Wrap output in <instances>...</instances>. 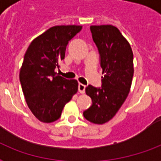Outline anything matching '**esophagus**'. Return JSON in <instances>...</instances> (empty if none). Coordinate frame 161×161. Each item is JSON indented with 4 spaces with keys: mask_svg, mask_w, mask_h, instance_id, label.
<instances>
[{
    "mask_svg": "<svg viewBox=\"0 0 161 161\" xmlns=\"http://www.w3.org/2000/svg\"><path fill=\"white\" fill-rule=\"evenodd\" d=\"M86 86L83 83H78V92L80 93H84L85 92Z\"/></svg>",
    "mask_w": 161,
    "mask_h": 161,
    "instance_id": "obj_1",
    "label": "esophagus"
}]
</instances>
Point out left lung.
Wrapping results in <instances>:
<instances>
[{"instance_id":"left-lung-1","label":"left lung","mask_w":161,"mask_h":161,"mask_svg":"<svg viewBox=\"0 0 161 161\" xmlns=\"http://www.w3.org/2000/svg\"><path fill=\"white\" fill-rule=\"evenodd\" d=\"M90 31L104 75L101 87L88 85L86 88L92 104L83 111V116L89 122L102 125L116 114L130 93L134 76V57L130 43L117 27L111 25L91 26Z\"/></svg>"}]
</instances>
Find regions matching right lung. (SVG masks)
<instances>
[{
    "label": "right lung",
    "instance_id": "obj_1",
    "mask_svg": "<svg viewBox=\"0 0 161 161\" xmlns=\"http://www.w3.org/2000/svg\"><path fill=\"white\" fill-rule=\"evenodd\" d=\"M81 26H53L29 45L20 70V82L26 103L41 122L52 123L61 117L65 104L78 91V81L55 73L64 59L69 42Z\"/></svg>",
    "mask_w": 161,
    "mask_h": 161
}]
</instances>
